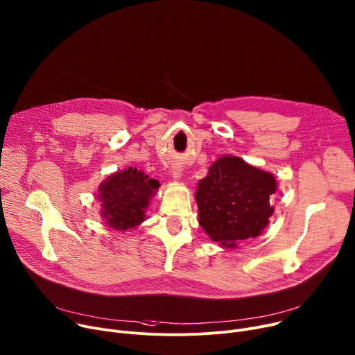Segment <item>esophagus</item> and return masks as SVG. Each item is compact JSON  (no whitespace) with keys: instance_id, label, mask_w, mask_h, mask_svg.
Masks as SVG:
<instances>
[{"instance_id":"obj_1","label":"esophagus","mask_w":355,"mask_h":355,"mask_svg":"<svg viewBox=\"0 0 355 355\" xmlns=\"http://www.w3.org/2000/svg\"><path fill=\"white\" fill-rule=\"evenodd\" d=\"M171 177L175 180V181H180L181 177H182V170L180 167H174L173 171H171Z\"/></svg>"}]
</instances>
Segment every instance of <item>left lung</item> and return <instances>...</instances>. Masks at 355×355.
<instances>
[{"instance_id":"1","label":"left lung","mask_w":355,"mask_h":355,"mask_svg":"<svg viewBox=\"0 0 355 355\" xmlns=\"http://www.w3.org/2000/svg\"><path fill=\"white\" fill-rule=\"evenodd\" d=\"M276 189L273 174L241 157L222 155L196 191L200 225L214 242L234 249L239 241L257 238L268 227Z\"/></svg>"}]
</instances>
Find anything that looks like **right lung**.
I'll list each match as a JSON object with an SVG mask.
<instances>
[{
  "label": "right lung",
  "mask_w": 355,
  "mask_h": 355,
  "mask_svg": "<svg viewBox=\"0 0 355 355\" xmlns=\"http://www.w3.org/2000/svg\"><path fill=\"white\" fill-rule=\"evenodd\" d=\"M159 182L144 171L128 167L110 174L98 188L101 216L109 228L125 232L146 220L150 200L157 194Z\"/></svg>",
  "instance_id": "right-lung-1"
}]
</instances>
